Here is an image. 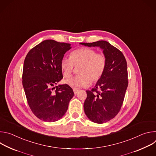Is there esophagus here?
I'll return each instance as SVG.
<instances>
[{"label":"esophagus","instance_id":"34e87169","mask_svg":"<svg viewBox=\"0 0 156 156\" xmlns=\"http://www.w3.org/2000/svg\"><path fill=\"white\" fill-rule=\"evenodd\" d=\"M78 91H79V90H77V89H73V92H74V94H77Z\"/></svg>","mask_w":156,"mask_h":156}]
</instances>
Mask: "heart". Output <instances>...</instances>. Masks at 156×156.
I'll return each instance as SVG.
<instances>
[{"instance_id":"heart-1","label":"heart","mask_w":156,"mask_h":156,"mask_svg":"<svg viewBox=\"0 0 156 156\" xmlns=\"http://www.w3.org/2000/svg\"><path fill=\"white\" fill-rule=\"evenodd\" d=\"M106 57L102 53H97L93 49L82 48L73 51L70 58L63 57L60 62V69L63 77H70L74 66L78 69L79 75L71 77L65 81L69 86L77 89L87 87L92 83L99 81L106 67Z\"/></svg>"}]
</instances>
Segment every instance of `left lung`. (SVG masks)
Listing matches in <instances>:
<instances>
[{
	"label": "left lung",
	"mask_w": 156,
	"mask_h": 156,
	"mask_svg": "<svg viewBox=\"0 0 156 156\" xmlns=\"http://www.w3.org/2000/svg\"><path fill=\"white\" fill-rule=\"evenodd\" d=\"M80 44L99 47L106 57L104 73L91 91H86L83 105L84 113L90 120L105 123L117 115L122 105L128 83L126 61L122 52L107 41Z\"/></svg>",
	"instance_id": "8db88e82"
}]
</instances>
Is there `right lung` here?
I'll return each instance as SVG.
<instances>
[{"instance_id":"1","label":"right lung","mask_w":156,"mask_h":156,"mask_svg":"<svg viewBox=\"0 0 156 156\" xmlns=\"http://www.w3.org/2000/svg\"><path fill=\"white\" fill-rule=\"evenodd\" d=\"M71 44L45 40L31 49L23 65L22 83L28 105L40 120L52 122L60 119L74 96L66 84L56 85L62 78L60 62ZM55 88L54 92L53 90Z\"/></svg>"}]
</instances>
